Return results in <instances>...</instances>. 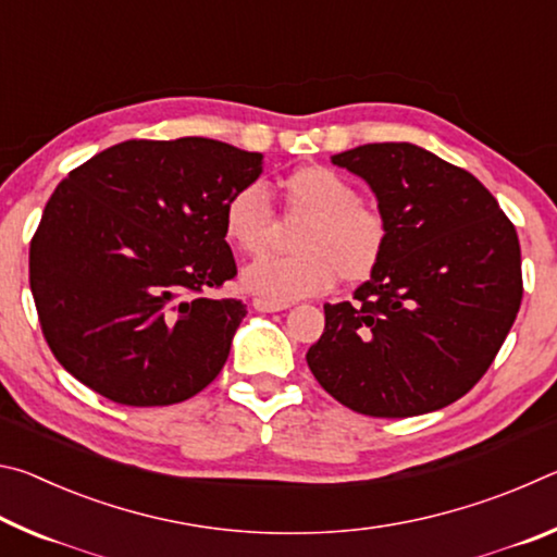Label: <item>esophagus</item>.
<instances>
[{
  "instance_id": "obj_1",
  "label": "esophagus",
  "mask_w": 557,
  "mask_h": 557,
  "mask_svg": "<svg viewBox=\"0 0 557 557\" xmlns=\"http://www.w3.org/2000/svg\"><path fill=\"white\" fill-rule=\"evenodd\" d=\"M252 307L258 309V312H282V309H287L289 305L285 301H270V299H252Z\"/></svg>"
}]
</instances>
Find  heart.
Listing matches in <instances>:
<instances>
[{
    "label": "heart",
    "instance_id": "b5f03b06",
    "mask_svg": "<svg viewBox=\"0 0 557 557\" xmlns=\"http://www.w3.org/2000/svg\"><path fill=\"white\" fill-rule=\"evenodd\" d=\"M282 219L301 223L292 235L297 256L258 260L243 270L240 285L270 301H295L332 289L342 275L348 285L379 270L388 223L373 206L358 201L356 186L334 169L299 166L280 182ZM223 235L233 248L258 258L270 250L277 221L258 184L240 186L223 206Z\"/></svg>",
    "mask_w": 557,
    "mask_h": 557
}]
</instances>
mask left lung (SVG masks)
Returning <instances> with one entry per match:
<instances>
[{
	"label": "left lung",
	"mask_w": 557,
	"mask_h": 557,
	"mask_svg": "<svg viewBox=\"0 0 557 557\" xmlns=\"http://www.w3.org/2000/svg\"><path fill=\"white\" fill-rule=\"evenodd\" d=\"M332 162L371 186L388 245L354 305H324L309 369L371 418L445 408L486 373L521 307L513 223L476 176L418 145H363Z\"/></svg>",
	"instance_id": "left-lung-1"
}]
</instances>
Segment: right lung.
I'll return each mask as SVG.
<instances>
[{
	"instance_id": "obj_1",
	"label": "right lung",
	"mask_w": 557,
	"mask_h": 557,
	"mask_svg": "<svg viewBox=\"0 0 557 557\" xmlns=\"http://www.w3.org/2000/svg\"><path fill=\"white\" fill-rule=\"evenodd\" d=\"M260 174V152L219 139H129L55 186L29 282L46 344L73 379L152 408L221 373L245 305L206 289L238 272L223 206Z\"/></svg>"
}]
</instances>
